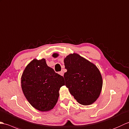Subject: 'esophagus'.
<instances>
[{"label":"esophagus","mask_w":129,"mask_h":129,"mask_svg":"<svg viewBox=\"0 0 129 129\" xmlns=\"http://www.w3.org/2000/svg\"><path fill=\"white\" fill-rule=\"evenodd\" d=\"M59 74H60V75H61L62 76H63V74H64V72L63 71H61V72H59Z\"/></svg>","instance_id":"esophagus-1"}]
</instances>
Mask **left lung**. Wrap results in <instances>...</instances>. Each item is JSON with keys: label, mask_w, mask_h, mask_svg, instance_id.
<instances>
[{"label": "left lung", "mask_w": 129, "mask_h": 129, "mask_svg": "<svg viewBox=\"0 0 129 129\" xmlns=\"http://www.w3.org/2000/svg\"><path fill=\"white\" fill-rule=\"evenodd\" d=\"M58 55L55 53L54 57ZM64 74L66 86L70 93L79 104L90 105L101 94L103 80L95 65L78 54H70L64 59Z\"/></svg>", "instance_id": "1"}]
</instances>
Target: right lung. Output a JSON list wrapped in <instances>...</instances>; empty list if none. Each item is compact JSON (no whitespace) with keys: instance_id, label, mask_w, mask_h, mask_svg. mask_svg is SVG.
<instances>
[{"instance_id":"right-lung-1","label":"right lung","mask_w":129,"mask_h":129,"mask_svg":"<svg viewBox=\"0 0 129 129\" xmlns=\"http://www.w3.org/2000/svg\"><path fill=\"white\" fill-rule=\"evenodd\" d=\"M21 83L22 91L30 104L36 109L46 111L55 107L59 89L64 85V79L48 66L45 59H35L25 68Z\"/></svg>"}]
</instances>
